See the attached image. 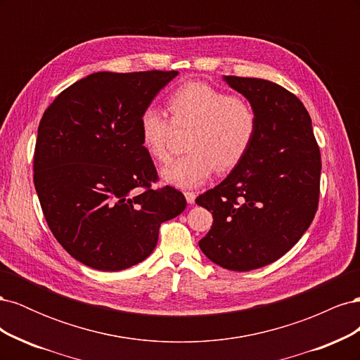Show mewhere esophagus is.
<instances>
[{
  "label": "esophagus",
  "mask_w": 360,
  "mask_h": 360,
  "mask_svg": "<svg viewBox=\"0 0 360 360\" xmlns=\"http://www.w3.org/2000/svg\"><path fill=\"white\" fill-rule=\"evenodd\" d=\"M184 197H186V201L189 204H193L195 202V198H197V195H195L193 192H184Z\"/></svg>",
  "instance_id": "esophagus-1"
}]
</instances>
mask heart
Masks as SVG:
<instances>
[{"label":"heart","mask_w":360,"mask_h":360,"mask_svg":"<svg viewBox=\"0 0 360 360\" xmlns=\"http://www.w3.org/2000/svg\"><path fill=\"white\" fill-rule=\"evenodd\" d=\"M171 122L147 106L139 115V138L147 155L160 163L171 159L172 126L192 129L189 155L160 171V177L181 189L197 188L213 171L225 174L240 163L252 146L258 120L252 106L204 82H188L168 97Z\"/></svg>","instance_id":"b5f03b06"}]
</instances>
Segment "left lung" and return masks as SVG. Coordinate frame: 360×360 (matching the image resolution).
Listing matches in <instances>:
<instances>
[{"label": "left lung", "instance_id": "1", "mask_svg": "<svg viewBox=\"0 0 360 360\" xmlns=\"http://www.w3.org/2000/svg\"><path fill=\"white\" fill-rule=\"evenodd\" d=\"M257 114L252 146L238 165L197 204L212 212L204 255L234 271L264 267L308 230L320 198L321 158L311 117L296 96L275 82L224 76Z\"/></svg>", "mask_w": 360, "mask_h": 360}]
</instances>
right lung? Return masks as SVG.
Segmentation results:
<instances>
[{
	"instance_id": "obj_1",
	"label": "right lung",
	"mask_w": 360,
	"mask_h": 360,
	"mask_svg": "<svg viewBox=\"0 0 360 360\" xmlns=\"http://www.w3.org/2000/svg\"><path fill=\"white\" fill-rule=\"evenodd\" d=\"M179 72H97L61 91L43 114L34 186L49 230L79 263L118 271L156 248L160 224L186 209L139 138V115Z\"/></svg>"
}]
</instances>
